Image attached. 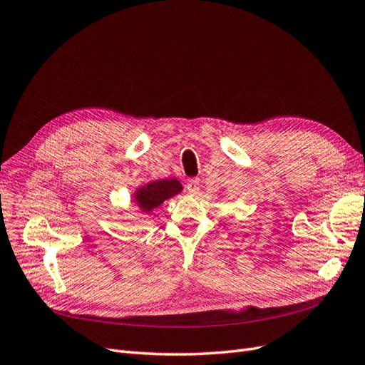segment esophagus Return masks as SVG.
<instances>
[{
	"instance_id": "obj_1",
	"label": "esophagus",
	"mask_w": 365,
	"mask_h": 365,
	"mask_svg": "<svg viewBox=\"0 0 365 365\" xmlns=\"http://www.w3.org/2000/svg\"><path fill=\"white\" fill-rule=\"evenodd\" d=\"M186 190H187V192H190L191 195L198 194V190H200V180H198V179H191V180H187V183H186Z\"/></svg>"
}]
</instances>
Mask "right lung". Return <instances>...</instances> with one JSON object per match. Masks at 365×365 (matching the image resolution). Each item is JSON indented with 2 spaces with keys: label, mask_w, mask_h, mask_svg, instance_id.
Instances as JSON below:
<instances>
[{
  "label": "right lung",
  "mask_w": 365,
  "mask_h": 365,
  "mask_svg": "<svg viewBox=\"0 0 365 365\" xmlns=\"http://www.w3.org/2000/svg\"><path fill=\"white\" fill-rule=\"evenodd\" d=\"M182 190V183L174 178L150 180L143 183L133 191L132 201L133 205H137L138 210L143 215H147L152 213L160 205H164V201H167L168 198L180 194Z\"/></svg>",
  "instance_id": "1"
}]
</instances>
